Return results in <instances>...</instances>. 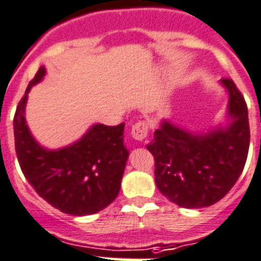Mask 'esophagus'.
I'll use <instances>...</instances> for the list:
<instances>
[{
  "mask_svg": "<svg viewBox=\"0 0 261 261\" xmlns=\"http://www.w3.org/2000/svg\"><path fill=\"white\" fill-rule=\"evenodd\" d=\"M148 129H149V125H148V122L146 121H139L136 122L135 125L132 126V137L137 141H143V140L146 139V136H148Z\"/></svg>",
  "mask_w": 261,
  "mask_h": 261,
  "instance_id": "34e87169",
  "label": "esophagus"
}]
</instances>
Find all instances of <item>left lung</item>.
<instances>
[{
  "instance_id": "8db88e82",
  "label": "left lung",
  "mask_w": 261,
  "mask_h": 261,
  "mask_svg": "<svg viewBox=\"0 0 261 261\" xmlns=\"http://www.w3.org/2000/svg\"><path fill=\"white\" fill-rule=\"evenodd\" d=\"M221 84L229 93L232 122L227 128L192 135L163 121L146 145L154 157L157 188L178 206L213 205L231 191L244 169L249 148L248 108L231 79H223Z\"/></svg>"
}]
</instances>
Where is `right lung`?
Segmentation results:
<instances>
[{
    "mask_svg": "<svg viewBox=\"0 0 261 261\" xmlns=\"http://www.w3.org/2000/svg\"><path fill=\"white\" fill-rule=\"evenodd\" d=\"M45 76L41 66L18 102L13 120L19 167L34 191L64 213L85 216L107 208L120 192L129 152L124 146V126L97 124L72 145L45 149L30 135L25 105L30 88Z\"/></svg>",
    "mask_w": 261,
    "mask_h": 261,
    "instance_id": "add662e5",
    "label": "right lung"
}]
</instances>
